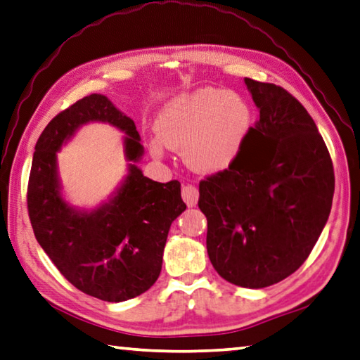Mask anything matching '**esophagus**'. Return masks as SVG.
I'll return each instance as SVG.
<instances>
[{
    "instance_id": "esophagus-1",
    "label": "esophagus",
    "mask_w": 360,
    "mask_h": 360,
    "mask_svg": "<svg viewBox=\"0 0 360 360\" xmlns=\"http://www.w3.org/2000/svg\"><path fill=\"white\" fill-rule=\"evenodd\" d=\"M182 200L186 201L187 206H195L198 201V188L192 186V184H187L182 187Z\"/></svg>"
}]
</instances>
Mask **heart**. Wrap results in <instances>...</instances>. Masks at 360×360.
<instances>
[{
    "instance_id": "b5f03b06",
    "label": "heart",
    "mask_w": 360,
    "mask_h": 360,
    "mask_svg": "<svg viewBox=\"0 0 360 360\" xmlns=\"http://www.w3.org/2000/svg\"><path fill=\"white\" fill-rule=\"evenodd\" d=\"M250 126L252 108L243 97L219 88L197 89L173 97L160 110L153 153L162 155L163 146L184 148L188 167L219 173L238 159Z\"/></svg>"
}]
</instances>
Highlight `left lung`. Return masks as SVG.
I'll return each mask as SVG.
<instances>
[{"label":"left lung","instance_id":"left-lung-1","mask_svg":"<svg viewBox=\"0 0 360 360\" xmlns=\"http://www.w3.org/2000/svg\"><path fill=\"white\" fill-rule=\"evenodd\" d=\"M259 120L238 159L200 181L209 259L221 278L264 288L296 272L329 219L335 176L315 121L274 83L244 78Z\"/></svg>","mask_w":360,"mask_h":360}]
</instances>
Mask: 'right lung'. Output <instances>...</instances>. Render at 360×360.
Here are the masks:
<instances>
[{"instance_id":"add662e5","label":"right lung","mask_w":360,"mask_h":360,"mask_svg":"<svg viewBox=\"0 0 360 360\" xmlns=\"http://www.w3.org/2000/svg\"><path fill=\"white\" fill-rule=\"evenodd\" d=\"M89 120L110 122L126 131L129 174L115 198L96 212L82 213L62 200L56 151ZM28 181V214L44 252L64 277L84 294L122 302L148 291L159 278L172 221L186 211L181 182L167 184L143 176L135 122L105 96L91 94L51 120L36 143Z\"/></svg>"}]
</instances>
